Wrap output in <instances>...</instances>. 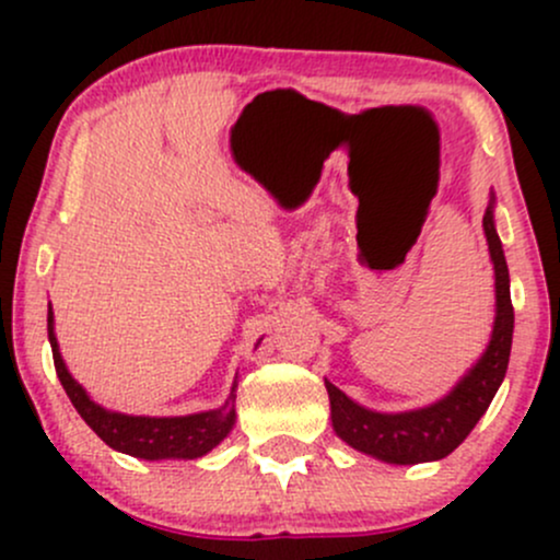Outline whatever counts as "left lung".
<instances>
[{
	"instance_id": "left-lung-1",
	"label": "left lung",
	"mask_w": 560,
	"mask_h": 560,
	"mask_svg": "<svg viewBox=\"0 0 560 560\" xmlns=\"http://www.w3.org/2000/svg\"><path fill=\"white\" fill-rule=\"evenodd\" d=\"M485 234L494 262V294H498V316L487 352L474 365L445 400L408 413H374L352 402L345 392L326 382L331 400V423L347 445L374 455L387 464H423L440 460L453 453L471 434L477 421L490 408L494 392L503 382L513 339V302L508 289V266L500 236L494 231L492 205L485 210Z\"/></svg>"
}]
</instances>
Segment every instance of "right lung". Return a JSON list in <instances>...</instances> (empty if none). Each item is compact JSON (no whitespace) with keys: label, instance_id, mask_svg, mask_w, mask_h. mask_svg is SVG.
Segmentation results:
<instances>
[{"label":"right lung","instance_id":"obj_1","mask_svg":"<svg viewBox=\"0 0 560 560\" xmlns=\"http://www.w3.org/2000/svg\"><path fill=\"white\" fill-rule=\"evenodd\" d=\"M47 331L49 345H52L55 371L62 389L68 392L70 402L79 410L81 419L86 421L89 427L94 429V434L113 450H120V453L144 460L199 458V455L210 453V450L231 432V427H234V408H229V402L218 410H208V413L178 416V419L124 416L100 408V405L89 400L86 392H83L81 384L68 374L66 363H62L52 331V307H49L47 313Z\"/></svg>","mask_w":560,"mask_h":560}]
</instances>
